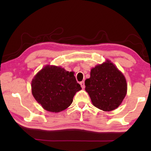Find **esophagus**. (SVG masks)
I'll use <instances>...</instances> for the list:
<instances>
[{
    "label": "esophagus",
    "instance_id": "34e87169",
    "mask_svg": "<svg viewBox=\"0 0 151 151\" xmlns=\"http://www.w3.org/2000/svg\"><path fill=\"white\" fill-rule=\"evenodd\" d=\"M80 85H81V87L83 88H84L85 87V82L84 81H82V82H81L80 83Z\"/></svg>",
    "mask_w": 151,
    "mask_h": 151
}]
</instances>
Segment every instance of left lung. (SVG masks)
<instances>
[{
    "instance_id": "left-lung-1",
    "label": "left lung",
    "mask_w": 151,
    "mask_h": 151,
    "mask_svg": "<svg viewBox=\"0 0 151 151\" xmlns=\"http://www.w3.org/2000/svg\"><path fill=\"white\" fill-rule=\"evenodd\" d=\"M85 86L93 105L104 111H111L119 107L127 91L123 74L109 60L92 68L91 77L85 81Z\"/></svg>"
}]
</instances>
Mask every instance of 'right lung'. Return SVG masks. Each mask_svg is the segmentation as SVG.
<instances>
[{"label":"right lung","instance_id":"obj_1","mask_svg":"<svg viewBox=\"0 0 151 151\" xmlns=\"http://www.w3.org/2000/svg\"><path fill=\"white\" fill-rule=\"evenodd\" d=\"M31 87L35 100L46 111L53 112L68 108L76 92L81 90L73 72L50 65L45 66L35 75Z\"/></svg>","mask_w":151,"mask_h":151}]
</instances>
